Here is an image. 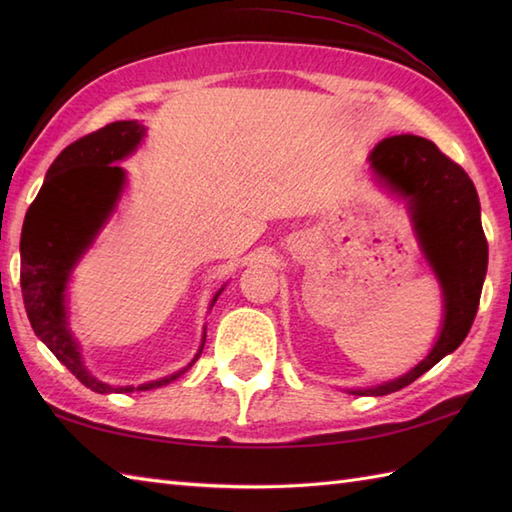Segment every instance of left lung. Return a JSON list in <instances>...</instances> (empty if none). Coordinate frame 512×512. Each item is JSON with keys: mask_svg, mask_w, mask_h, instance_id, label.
Listing matches in <instances>:
<instances>
[{"mask_svg": "<svg viewBox=\"0 0 512 512\" xmlns=\"http://www.w3.org/2000/svg\"><path fill=\"white\" fill-rule=\"evenodd\" d=\"M369 162L380 180L409 200L424 255L444 292V325L431 354L405 376L354 391L358 396H387L411 385L466 339L480 306L488 244L469 173L431 140L411 134L387 138Z\"/></svg>", "mask_w": 512, "mask_h": 512, "instance_id": "obj_1", "label": "left lung"}]
</instances>
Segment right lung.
I'll list each match as a JSON object with an SVG mask.
<instances>
[{"mask_svg":"<svg viewBox=\"0 0 512 512\" xmlns=\"http://www.w3.org/2000/svg\"><path fill=\"white\" fill-rule=\"evenodd\" d=\"M143 134L145 127H140L136 121H118L65 147L50 165L21 231L19 281L32 330L48 345V350L96 394L156 389L184 374L182 369L178 374L140 387L105 385L83 367L79 347L65 321L63 290L70 270L83 250L90 246L123 191L125 171L116 165V160L132 154Z\"/></svg>","mask_w":512,"mask_h":512,"instance_id":"right-lung-1","label":"right lung"}]
</instances>
